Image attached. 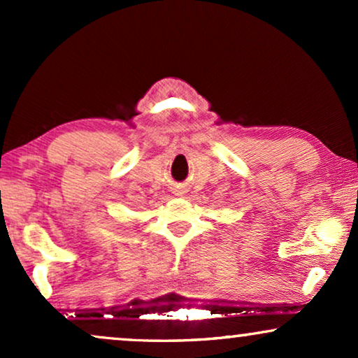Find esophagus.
<instances>
[{
	"instance_id": "obj_1",
	"label": "esophagus",
	"mask_w": 358,
	"mask_h": 358,
	"mask_svg": "<svg viewBox=\"0 0 358 358\" xmlns=\"http://www.w3.org/2000/svg\"><path fill=\"white\" fill-rule=\"evenodd\" d=\"M180 194H182V192H180Z\"/></svg>"
}]
</instances>
